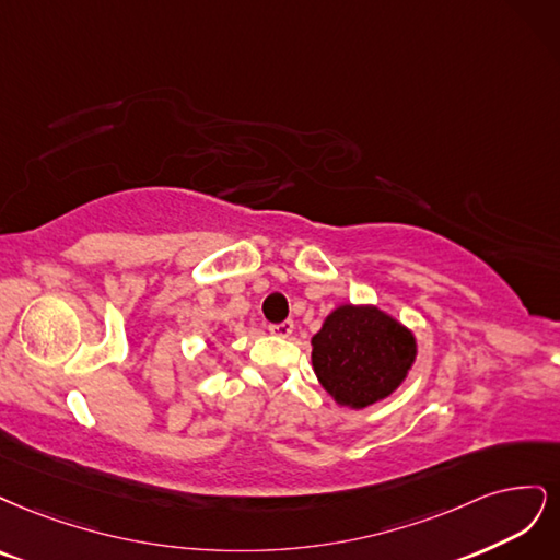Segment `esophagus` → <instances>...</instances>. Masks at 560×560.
Returning <instances> with one entry per match:
<instances>
[{
    "label": "esophagus",
    "instance_id": "obj_1",
    "mask_svg": "<svg viewBox=\"0 0 560 560\" xmlns=\"http://www.w3.org/2000/svg\"><path fill=\"white\" fill-rule=\"evenodd\" d=\"M269 332L277 335V337H291L293 335V320L272 323V326H269Z\"/></svg>",
    "mask_w": 560,
    "mask_h": 560
}]
</instances>
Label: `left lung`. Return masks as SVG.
<instances>
[{
  "mask_svg": "<svg viewBox=\"0 0 560 560\" xmlns=\"http://www.w3.org/2000/svg\"><path fill=\"white\" fill-rule=\"evenodd\" d=\"M417 339L374 304H341L312 337V365L337 405L365 409L405 382Z\"/></svg>",
  "mask_w": 560,
  "mask_h": 560,
  "instance_id": "8db88e82",
  "label": "left lung"
}]
</instances>
